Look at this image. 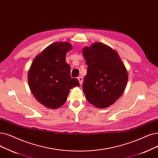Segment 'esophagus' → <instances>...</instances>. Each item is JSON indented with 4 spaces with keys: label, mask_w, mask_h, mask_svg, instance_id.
Returning a JSON list of instances; mask_svg holds the SVG:
<instances>
[{
    "label": "esophagus",
    "mask_w": 158,
    "mask_h": 158,
    "mask_svg": "<svg viewBox=\"0 0 158 158\" xmlns=\"http://www.w3.org/2000/svg\"><path fill=\"white\" fill-rule=\"evenodd\" d=\"M78 80H79V83H80V85H81L82 84H83V77H81V76H79V77H78Z\"/></svg>",
    "instance_id": "obj_1"
}]
</instances>
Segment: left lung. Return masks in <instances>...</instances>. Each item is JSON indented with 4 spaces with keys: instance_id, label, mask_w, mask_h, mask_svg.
<instances>
[{
    "instance_id": "left-lung-1",
    "label": "left lung",
    "mask_w": 158,
    "mask_h": 158,
    "mask_svg": "<svg viewBox=\"0 0 158 158\" xmlns=\"http://www.w3.org/2000/svg\"><path fill=\"white\" fill-rule=\"evenodd\" d=\"M88 66L83 90L89 102L103 108L114 104L124 92L128 73L118 53L101 43L83 50Z\"/></svg>"
}]
</instances>
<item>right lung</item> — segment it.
Here are the masks:
<instances>
[{
  "mask_svg": "<svg viewBox=\"0 0 158 158\" xmlns=\"http://www.w3.org/2000/svg\"><path fill=\"white\" fill-rule=\"evenodd\" d=\"M72 49L69 43H54L33 60L28 81L34 97L46 107L56 109L64 105L70 90L79 86L78 79L72 78L66 53Z\"/></svg>",
  "mask_w": 158,
  "mask_h": 158,
  "instance_id": "1",
  "label": "right lung"
}]
</instances>
